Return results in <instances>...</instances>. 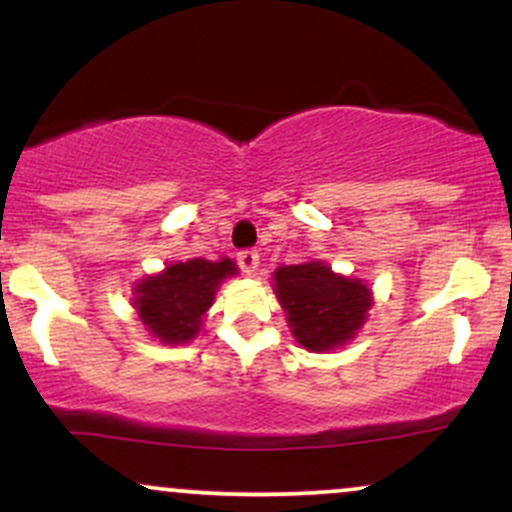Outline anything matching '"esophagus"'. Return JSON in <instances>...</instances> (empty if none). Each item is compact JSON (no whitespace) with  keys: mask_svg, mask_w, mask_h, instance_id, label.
Instances as JSON below:
<instances>
[{"mask_svg":"<svg viewBox=\"0 0 512 512\" xmlns=\"http://www.w3.org/2000/svg\"><path fill=\"white\" fill-rule=\"evenodd\" d=\"M238 264L245 274H255L260 267V255H257V250H240Z\"/></svg>","mask_w":512,"mask_h":512,"instance_id":"34e87169","label":"esophagus"}]
</instances>
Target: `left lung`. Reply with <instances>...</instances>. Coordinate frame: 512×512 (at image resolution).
Wrapping results in <instances>:
<instances>
[{
	"mask_svg": "<svg viewBox=\"0 0 512 512\" xmlns=\"http://www.w3.org/2000/svg\"><path fill=\"white\" fill-rule=\"evenodd\" d=\"M274 291L293 337L308 351H332L354 339L373 305L361 279L334 274L317 260L276 269Z\"/></svg>",
	"mask_w": 512,
	"mask_h": 512,
	"instance_id": "obj_1",
	"label": "left lung"
}]
</instances>
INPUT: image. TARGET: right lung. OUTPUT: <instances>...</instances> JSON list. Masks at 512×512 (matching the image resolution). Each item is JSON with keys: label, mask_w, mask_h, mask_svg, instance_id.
Segmentation results:
<instances>
[{"label": "right lung", "mask_w": 512, "mask_h": 512, "mask_svg": "<svg viewBox=\"0 0 512 512\" xmlns=\"http://www.w3.org/2000/svg\"><path fill=\"white\" fill-rule=\"evenodd\" d=\"M238 274L236 262L195 260L170 264L161 274L146 276L134 286V308L146 332L163 344H187L197 337L202 317L214 303L226 276Z\"/></svg>", "instance_id": "add662e5"}]
</instances>
